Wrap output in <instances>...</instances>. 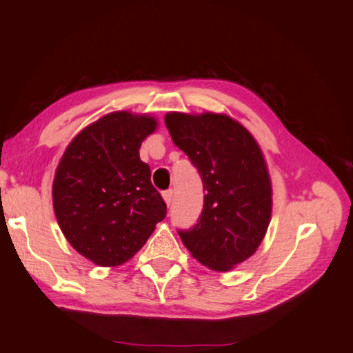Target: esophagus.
Returning a JSON list of instances; mask_svg holds the SVG:
<instances>
[{"mask_svg": "<svg viewBox=\"0 0 353 353\" xmlns=\"http://www.w3.org/2000/svg\"><path fill=\"white\" fill-rule=\"evenodd\" d=\"M163 201H165V203L170 207V203H171V201H172V190L165 191V193H163Z\"/></svg>", "mask_w": 353, "mask_h": 353, "instance_id": "1", "label": "esophagus"}]
</instances>
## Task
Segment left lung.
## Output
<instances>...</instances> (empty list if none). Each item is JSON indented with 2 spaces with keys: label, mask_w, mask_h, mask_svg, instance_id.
I'll use <instances>...</instances> for the list:
<instances>
[{
  "label": "left lung",
  "mask_w": 353,
  "mask_h": 353,
  "mask_svg": "<svg viewBox=\"0 0 353 353\" xmlns=\"http://www.w3.org/2000/svg\"><path fill=\"white\" fill-rule=\"evenodd\" d=\"M177 148L201 172V221L179 236L190 254L214 272H230L259 248L272 219L273 190L264 152L253 134L221 112H168Z\"/></svg>",
  "instance_id": "8db88e82"
}]
</instances>
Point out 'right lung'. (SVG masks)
<instances>
[{"label": "right lung", "mask_w": 353, "mask_h": 353, "mask_svg": "<svg viewBox=\"0 0 353 353\" xmlns=\"http://www.w3.org/2000/svg\"><path fill=\"white\" fill-rule=\"evenodd\" d=\"M157 128L151 114L108 112L63 152L52 182L54 213L72 248L95 265L125 264L166 216L150 166L139 156Z\"/></svg>", "instance_id": "obj_1"}]
</instances>
